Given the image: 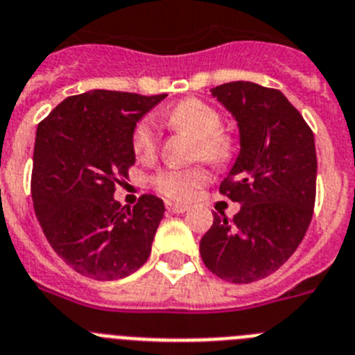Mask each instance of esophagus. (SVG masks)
I'll list each match as a JSON object with an SVG mask.
<instances>
[{"mask_svg": "<svg viewBox=\"0 0 355 355\" xmlns=\"http://www.w3.org/2000/svg\"><path fill=\"white\" fill-rule=\"evenodd\" d=\"M166 209H168L169 212H173V214H184V212L187 211V205H180V203H171L168 202L166 203Z\"/></svg>", "mask_w": 355, "mask_h": 355, "instance_id": "1", "label": "esophagus"}]
</instances>
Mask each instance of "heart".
<instances>
[{
	"label": "heart",
	"mask_w": 355,
	"mask_h": 355,
	"mask_svg": "<svg viewBox=\"0 0 355 355\" xmlns=\"http://www.w3.org/2000/svg\"><path fill=\"white\" fill-rule=\"evenodd\" d=\"M171 128L186 130L196 137V157H203L212 164H223L234 153L229 135L220 132L221 116L205 101L187 98L162 114ZM132 148L137 157H150L157 148V126L153 119H141L132 134ZM209 180L203 166L191 168H166L152 177V186L169 200H187Z\"/></svg>",
	"instance_id": "heart-1"
}]
</instances>
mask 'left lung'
Segmentation results:
<instances>
[{"mask_svg":"<svg viewBox=\"0 0 355 355\" xmlns=\"http://www.w3.org/2000/svg\"><path fill=\"white\" fill-rule=\"evenodd\" d=\"M239 126L241 152L220 193L241 209L214 221L200 241L209 270L234 284L279 270L309 229L316 198L314 135L288 98L254 82L211 89Z\"/></svg>","mask_w":355,"mask_h":355,"instance_id":"obj_1","label":"left lung"}]
</instances>
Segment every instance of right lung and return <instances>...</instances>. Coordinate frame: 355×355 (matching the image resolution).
<instances>
[{"label": "right lung", "mask_w": 355, "mask_h": 355, "mask_svg": "<svg viewBox=\"0 0 355 355\" xmlns=\"http://www.w3.org/2000/svg\"><path fill=\"white\" fill-rule=\"evenodd\" d=\"M166 96L96 89L66 98L37 126L33 209L51 248L80 275L123 279L150 257L164 203L143 195L123 207L114 191L135 164V125Z\"/></svg>", "instance_id": "1"}]
</instances>
